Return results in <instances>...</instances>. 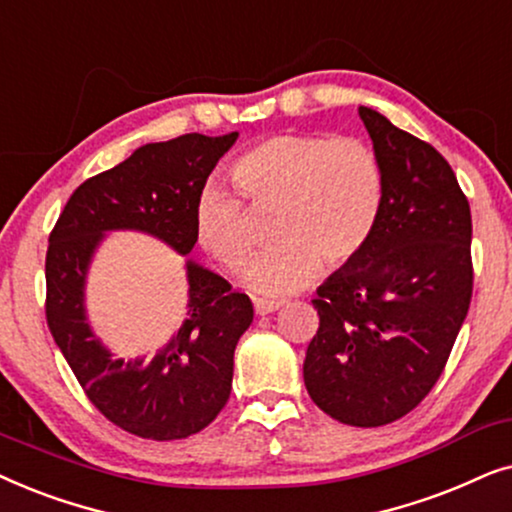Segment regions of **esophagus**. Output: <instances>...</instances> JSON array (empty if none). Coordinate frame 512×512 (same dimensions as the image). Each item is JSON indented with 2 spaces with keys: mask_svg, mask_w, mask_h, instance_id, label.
I'll list each match as a JSON object with an SVG mask.
<instances>
[{
  "mask_svg": "<svg viewBox=\"0 0 512 512\" xmlns=\"http://www.w3.org/2000/svg\"><path fill=\"white\" fill-rule=\"evenodd\" d=\"M252 304H255V311L260 313V316H267V313H274L281 309V302H274V299H264V297H255L252 299Z\"/></svg>",
  "mask_w": 512,
  "mask_h": 512,
  "instance_id": "obj_1",
  "label": "esophagus"
}]
</instances>
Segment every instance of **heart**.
I'll return each mask as SVG.
<instances>
[{
    "instance_id": "b5f03b06",
    "label": "heart",
    "mask_w": 512,
    "mask_h": 512,
    "mask_svg": "<svg viewBox=\"0 0 512 512\" xmlns=\"http://www.w3.org/2000/svg\"><path fill=\"white\" fill-rule=\"evenodd\" d=\"M231 175L252 208H276L271 234L278 241L248 274L252 288L267 295L302 290L318 276L320 262L337 269L356 260L384 208V170L358 138L274 135L238 156ZM194 231L229 271H243L255 255L248 208L220 182H208L196 196Z\"/></svg>"
}]
</instances>
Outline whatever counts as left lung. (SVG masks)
Returning <instances> with one entry per match:
<instances>
[{"label": "left lung", "mask_w": 512, "mask_h": 512, "mask_svg": "<svg viewBox=\"0 0 512 512\" xmlns=\"http://www.w3.org/2000/svg\"><path fill=\"white\" fill-rule=\"evenodd\" d=\"M384 170V208L356 260L320 285L304 358L311 400L349 426H386L431 393L473 297L470 206L438 149L358 107Z\"/></svg>", "instance_id": "8db88e82"}]
</instances>
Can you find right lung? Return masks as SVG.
Instances as JSON below:
<instances>
[{
    "mask_svg": "<svg viewBox=\"0 0 512 512\" xmlns=\"http://www.w3.org/2000/svg\"><path fill=\"white\" fill-rule=\"evenodd\" d=\"M238 133H187L149 142L124 163L74 189L46 250V323L88 400L114 426L147 440H180L227 405L234 349L252 323V302L222 276L187 262L189 318L156 353L114 358L86 323V271L105 231L135 229L180 255L196 243L194 203Z\"/></svg>",
    "mask_w": 512,
    "mask_h": 512,
    "instance_id": "obj_1",
    "label": "right lung"
}]
</instances>
